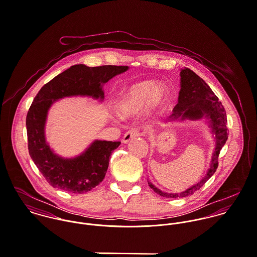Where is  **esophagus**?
I'll return each mask as SVG.
<instances>
[{"label": "esophagus", "instance_id": "34e87169", "mask_svg": "<svg viewBox=\"0 0 257 257\" xmlns=\"http://www.w3.org/2000/svg\"><path fill=\"white\" fill-rule=\"evenodd\" d=\"M140 135H141V134H140V131H139L138 128H136V127L131 128V130H128V131L123 135L122 143H123V144H126V143H128L132 139H135V138L139 137Z\"/></svg>", "mask_w": 257, "mask_h": 257}]
</instances>
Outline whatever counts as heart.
Here are the masks:
<instances>
[{
	"label": "heart",
	"instance_id": "obj_1",
	"mask_svg": "<svg viewBox=\"0 0 257 257\" xmlns=\"http://www.w3.org/2000/svg\"><path fill=\"white\" fill-rule=\"evenodd\" d=\"M165 95L164 87L156 88L153 82H140L127 89L118 105V110L124 115L131 114L142 110L149 101L153 105L160 104Z\"/></svg>",
	"mask_w": 257,
	"mask_h": 257
}]
</instances>
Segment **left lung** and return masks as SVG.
Here are the masks:
<instances>
[{
  "instance_id": "left-lung-1",
  "label": "left lung",
  "mask_w": 257,
  "mask_h": 257,
  "mask_svg": "<svg viewBox=\"0 0 257 257\" xmlns=\"http://www.w3.org/2000/svg\"><path fill=\"white\" fill-rule=\"evenodd\" d=\"M181 76V90L179 92L178 104L174 107L173 113L169 118L174 119L177 117L198 119L206 115L211 120V126L216 134L217 146L213 153L211 167L207 175L193 187L187 189L180 194L165 193L157 189L154 185L148 182L149 187L158 195L165 198H183L194 194L202 188L217 171L219 166V155L220 149L227 141V127H226V114L224 108L219 101L209 85L200 78L197 74L189 68H184L180 72Z\"/></svg>"
}]
</instances>
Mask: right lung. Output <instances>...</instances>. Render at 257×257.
I'll list each match as a JSON object with an SVG mask.
<instances>
[{
  "label": "right lung",
  "mask_w": 257,
  "mask_h": 257,
  "mask_svg": "<svg viewBox=\"0 0 257 257\" xmlns=\"http://www.w3.org/2000/svg\"><path fill=\"white\" fill-rule=\"evenodd\" d=\"M127 69V66L77 64L54 77L37 93L27 114L28 147L39 172L53 188L74 194L91 191L105 178L111 152L120 142L95 141L77 157H59L45 143L44 123L49 107L54 101L68 96L103 99L102 84Z\"/></svg>",
  "instance_id": "obj_1"
}]
</instances>
